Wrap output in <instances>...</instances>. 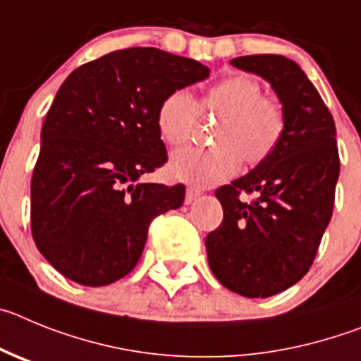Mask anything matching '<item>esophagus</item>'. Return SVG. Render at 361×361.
I'll list each match as a JSON object with an SVG mask.
<instances>
[{"label":"esophagus","mask_w":361,"mask_h":361,"mask_svg":"<svg viewBox=\"0 0 361 361\" xmlns=\"http://www.w3.org/2000/svg\"><path fill=\"white\" fill-rule=\"evenodd\" d=\"M200 196H201V190H197V188H194V187H188L187 192H185V203L190 204L192 201H196Z\"/></svg>","instance_id":"1"}]
</instances>
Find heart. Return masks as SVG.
Wrapping results in <instances>:
<instances>
[{
  "label": "heart",
  "instance_id": "1",
  "mask_svg": "<svg viewBox=\"0 0 361 361\" xmlns=\"http://www.w3.org/2000/svg\"><path fill=\"white\" fill-rule=\"evenodd\" d=\"M203 108L223 115L216 133L217 147L178 149L169 161V174L194 187H212L228 180L241 167L259 164L275 151L284 133V113L250 75H232L212 86ZM200 106L192 93L180 87L158 106L157 128L167 144L180 145L190 138Z\"/></svg>",
  "mask_w": 361,
  "mask_h": 361
}]
</instances>
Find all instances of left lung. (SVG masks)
I'll return each instance as SVG.
<instances>
[{
  "label": "left lung",
  "mask_w": 361,
  "mask_h": 361,
  "mask_svg": "<svg viewBox=\"0 0 361 361\" xmlns=\"http://www.w3.org/2000/svg\"><path fill=\"white\" fill-rule=\"evenodd\" d=\"M232 66L262 77L284 113L275 151L216 190L223 223L204 239L212 274L230 291L266 298L307 274L329 225L340 174L333 115L307 75L284 55H245ZM253 193L243 200L239 193Z\"/></svg>",
  "instance_id": "left-lung-1"
}]
</instances>
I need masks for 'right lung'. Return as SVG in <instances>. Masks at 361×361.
<instances>
[{
	"label": "right lung",
	"instance_id": "obj_1",
	"mask_svg": "<svg viewBox=\"0 0 361 361\" xmlns=\"http://www.w3.org/2000/svg\"><path fill=\"white\" fill-rule=\"evenodd\" d=\"M201 63L126 48L71 71L41 129L32 176V235L61 275L108 286L136 266L151 221L183 204V185L142 183L167 161L161 100L204 80Z\"/></svg>",
	"mask_w": 361,
	"mask_h": 361
}]
</instances>
